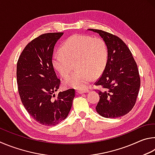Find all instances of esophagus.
Masks as SVG:
<instances>
[{"mask_svg":"<svg viewBox=\"0 0 155 155\" xmlns=\"http://www.w3.org/2000/svg\"><path fill=\"white\" fill-rule=\"evenodd\" d=\"M78 94H84V93H87L89 92L88 90H86V91H76Z\"/></svg>","mask_w":155,"mask_h":155,"instance_id":"1","label":"esophagus"}]
</instances>
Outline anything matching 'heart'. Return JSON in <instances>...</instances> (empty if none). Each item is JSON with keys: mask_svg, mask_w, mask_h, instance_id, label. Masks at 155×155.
Here are the masks:
<instances>
[{"mask_svg": "<svg viewBox=\"0 0 155 155\" xmlns=\"http://www.w3.org/2000/svg\"><path fill=\"white\" fill-rule=\"evenodd\" d=\"M61 52L52 56V64L62 77L71 73L73 62L77 70L64 81L67 88L85 90L93 76L104 70L107 61V49L100 38L75 35L66 40L61 48Z\"/></svg>", "mask_w": 155, "mask_h": 155, "instance_id": "b5f03b06", "label": "heart"}]
</instances>
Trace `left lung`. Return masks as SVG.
I'll return each instance as SVG.
<instances>
[{"instance_id":"1","label":"left lung","mask_w":155,"mask_h":155,"mask_svg":"<svg viewBox=\"0 0 155 155\" xmlns=\"http://www.w3.org/2000/svg\"><path fill=\"white\" fill-rule=\"evenodd\" d=\"M107 49V61L102 75L96 82L101 86L96 110L105 118H118L128 114L136 102L140 87L137 66L129 48L117 36L97 29Z\"/></svg>"}]
</instances>
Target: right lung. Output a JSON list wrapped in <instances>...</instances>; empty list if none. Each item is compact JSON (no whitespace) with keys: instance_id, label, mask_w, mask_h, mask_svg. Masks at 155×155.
<instances>
[{"instance_id":"add662e5","label":"right lung","mask_w":155,"mask_h":155,"mask_svg":"<svg viewBox=\"0 0 155 155\" xmlns=\"http://www.w3.org/2000/svg\"><path fill=\"white\" fill-rule=\"evenodd\" d=\"M63 32L45 33L27 45L19 57L17 83L21 101L35 120L54 126L67 117L75 97L74 89L59 92L61 80L52 64L54 45Z\"/></svg>"}]
</instances>
